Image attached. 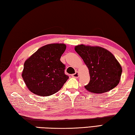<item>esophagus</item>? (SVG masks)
I'll return each mask as SVG.
<instances>
[{"instance_id":"obj_1","label":"esophagus","mask_w":135,"mask_h":135,"mask_svg":"<svg viewBox=\"0 0 135 135\" xmlns=\"http://www.w3.org/2000/svg\"><path fill=\"white\" fill-rule=\"evenodd\" d=\"M72 77H73V78H78L79 77V73L78 72H76L74 74L72 75Z\"/></svg>"}]
</instances>
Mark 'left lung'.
<instances>
[{
	"instance_id": "left-lung-1",
	"label": "left lung",
	"mask_w": 135,
	"mask_h": 135,
	"mask_svg": "<svg viewBox=\"0 0 135 135\" xmlns=\"http://www.w3.org/2000/svg\"><path fill=\"white\" fill-rule=\"evenodd\" d=\"M75 50L89 69L90 81L85 86L87 91L102 94L112 90L119 84L122 68L110 51L101 47L84 44L75 46Z\"/></svg>"
}]
</instances>
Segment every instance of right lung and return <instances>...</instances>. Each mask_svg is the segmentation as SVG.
Returning <instances> with one entry per match:
<instances>
[{"mask_svg": "<svg viewBox=\"0 0 135 135\" xmlns=\"http://www.w3.org/2000/svg\"><path fill=\"white\" fill-rule=\"evenodd\" d=\"M65 44L44 46L26 60L22 76L28 89L35 95L47 97L56 93L69 78L60 61Z\"/></svg>", "mask_w": 135, "mask_h": 135, "instance_id": "right-lung-1", "label": "right lung"}]
</instances>
